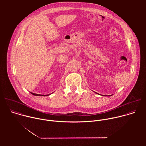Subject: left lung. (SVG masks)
Instances as JSON below:
<instances>
[{
    "instance_id": "obj_1",
    "label": "left lung",
    "mask_w": 146,
    "mask_h": 146,
    "mask_svg": "<svg viewBox=\"0 0 146 146\" xmlns=\"http://www.w3.org/2000/svg\"><path fill=\"white\" fill-rule=\"evenodd\" d=\"M109 96H111V95H109Z\"/></svg>"
}]
</instances>
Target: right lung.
Wrapping results in <instances>:
<instances>
[{"instance_id": "add662e5", "label": "right lung", "mask_w": 146, "mask_h": 146, "mask_svg": "<svg viewBox=\"0 0 146 146\" xmlns=\"http://www.w3.org/2000/svg\"><path fill=\"white\" fill-rule=\"evenodd\" d=\"M32 95H35V96H49V95H50L51 94H48V95H40V94H35V93H32V92H31Z\"/></svg>"}]
</instances>
